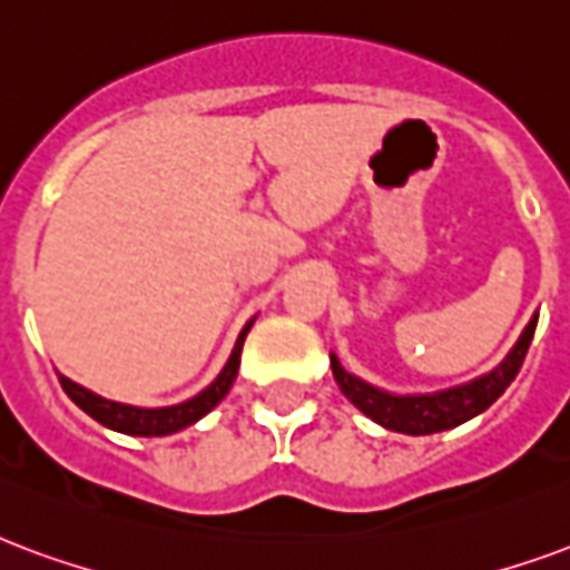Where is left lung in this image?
Segmentation results:
<instances>
[{"label": "left lung", "mask_w": 570, "mask_h": 570, "mask_svg": "<svg viewBox=\"0 0 570 570\" xmlns=\"http://www.w3.org/2000/svg\"><path fill=\"white\" fill-rule=\"evenodd\" d=\"M534 326H538V314L529 320V326L522 328L520 341L501 360L499 368L480 374V377L462 383V386H450V390L441 392L392 395V392L377 390V386L360 381L356 374H350L335 353H332V374H335L341 392L347 395L350 402L356 404L362 414L371 416L374 423H381L383 429L402 432V435H435V432L456 429V425L468 423L471 416L483 414L489 404L508 390L510 381L520 374L522 360H525L529 344L534 338Z\"/></svg>", "instance_id": "left-lung-1"}]
</instances>
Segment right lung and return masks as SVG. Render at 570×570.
<instances>
[{
	"label": "right lung",
	"mask_w": 570,
	"mask_h": 570,
	"mask_svg": "<svg viewBox=\"0 0 570 570\" xmlns=\"http://www.w3.org/2000/svg\"><path fill=\"white\" fill-rule=\"evenodd\" d=\"M253 320L247 326L242 328V335L235 341V347H232L229 362L223 365V371L217 374V381L205 386L199 395H193L187 402L171 404V407H135V404H120L111 402V399H102V395H96V392L83 390L81 383L69 381V377H62L60 383L66 395H69L71 402L81 407L83 414H90L96 423L108 425L114 432H124V435H138V438H163L171 435V432H180V429H187V425L199 423L202 416L214 411L217 404L223 402V395L232 390V383L238 377V365H242V347L244 338H247V332H250Z\"/></svg>",
	"instance_id": "add662e5"
}]
</instances>
